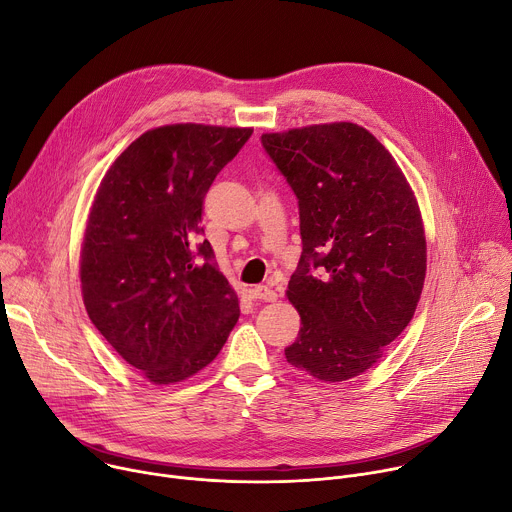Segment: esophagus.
Listing matches in <instances>:
<instances>
[{
	"label": "esophagus",
	"mask_w": 512,
	"mask_h": 512,
	"mask_svg": "<svg viewBox=\"0 0 512 512\" xmlns=\"http://www.w3.org/2000/svg\"><path fill=\"white\" fill-rule=\"evenodd\" d=\"M253 300H261V302H275L277 300V292L267 288V286H255L249 290Z\"/></svg>",
	"instance_id": "esophagus-1"
}]
</instances>
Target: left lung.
Segmentation results:
<instances>
[{"instance_id": "obj_1", "label": "left lung", "mask_w": 512, "mask_h": 512, "mask_svg": "<svg viewBox=\"0 0 512 512\" xmlns=\"http://www.w3.org/2000/svg\"><path fill=\"white\" fill-rule=\"evenodd\" d=\"M261 145L300 210L288 298L302 327L286 359L324 382L355 378L421 300L427 241L414 194L386 147L353 122L271 132Z\"/></svg>"}]
</instances>
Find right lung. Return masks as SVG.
<instances>
[{
    "label": "right lung",
    "instance_id": "obj_1",
    "mask_svg": "<svg viewBox=\"0 0 512 512\" xmlns=\"http://www.w3.org/2000/svg\"><path fill=\"white\" fill-rule=\"evenodd\" d=\"M253 128L169 124L112 163L81 245L83 304L116 353L153 384L198 374L239 320L204 235V198Z\"/></svg>",
    "mask_w": 512,
    "mask_h": 512
}]
</instances>
